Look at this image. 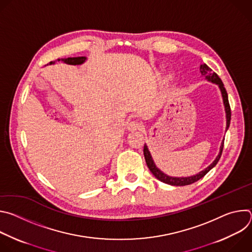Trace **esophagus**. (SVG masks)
Here are the masks:
<instances>
[{"label": "esophagus", "instance_id": "obj_1", "mask_svg": "<svg viewBox=\"0 0 252 252\" xmlns=\"http://www.w3.org/2000/svg\"><path fill=\"white\" fill-rule=\"evenodd\" d=\"M141 127H142V125H141V123L138 122V121H132V122H130V123L127 125V129L130 130V131L139 130Z\"/></svg>", "mask_w": 252, "mask_h": 252}]
</instances>
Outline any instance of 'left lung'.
Here are the masks:
<instances>
[{"instance_id":"8db88e82","label":"left lung","mask_w":252,"mask_h":252,"mask_svg":"<svg viewBox=\"0 0 252 252\" xmlns=\"http://www.w3.org/2000/svg\"><path fill=\"white\" fill-rule=\"evenodd\" d=\"M200 73H201V76H204L205 79L213 84H217L220 89V92H221V94H222V98H223V104H224V109H225V113H226V130L227 128L229 127V124H230V119H231V111H230V105H229V102H228V95H227V93H226V90L223 86V83L222 81L220 80V78L214 73V71H212V69L205 63L203 64H200ZM223 141L221 143L220 146V154L219 156L217 157V158H215L213 160V162L208 165L205 169H203L202 171L198 172L197 174L195 175H192V176H189V177H172V176H168L166 175L165 173H163L160 169H158L152 158V155L149 151V148L147 145H145V147H143V155H145V158H146V162L148 164V167L150 168V170L152 171V173L158 179V181L164 183V184H167V185H170V186H175V187H184V186H189V185H191L197 181H199L200 178H202L212 167H214L215 165H217V163L219 162L220 157H221V154H222V150H223Z\"/></svg>"}]
</instances>
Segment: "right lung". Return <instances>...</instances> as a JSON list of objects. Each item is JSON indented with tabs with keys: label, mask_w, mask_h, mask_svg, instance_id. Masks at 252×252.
Wrapping results in <instances>:
<instances>
[{
	"label": "right lung",
	"mask_w": 252,
	"mask_h": 252,
	"mask_svg": "<svg viewBox=\"0 0 252 252\" xmlns=\"http://www.w3.org/2000/svg\"><path fill=\"white\" fill-rule=\"evenodd\" d=\"M87 58L86 57H77V58H67V59H62V60H58V61H62L67 64H82L86 62ZM54 63L53 62L50 63V64Z\"/></svg>",
	"instance_id": "add662e5"
}]
</instances>
